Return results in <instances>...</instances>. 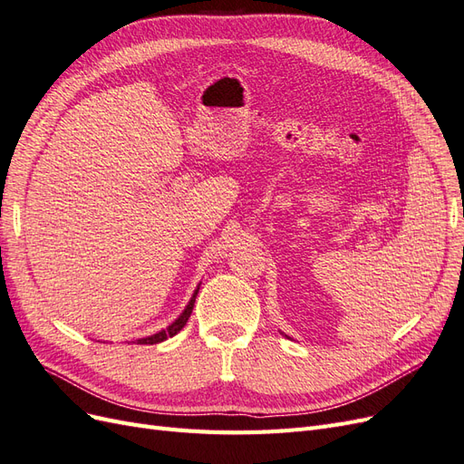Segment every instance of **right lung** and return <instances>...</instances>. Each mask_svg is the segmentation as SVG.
<instances>
[{
  "instance_id": "obj_1",
  "label": "right lung",
  "mask_w": 464,
  "mask_h": 464,
  "mask_svg": "<svg viewBox=\"0 0 464 464\" xmlns=\"http://www.w3.org/2000/svg\"><path fill=\"white\" fill-rule=\"evenodd\" d=\"M198 292H199V286L195 288L191 300H189L188 305H186V310L179 314V317H178L176 321H172L170 325H168V327L162 329V331H159V333H154V334H150V336H145V339H139L137 343H139V344H159V343H162V341H166V339H170V336L178 334L181 329L186 327V323H188V319H189V315H191V312H193V304H195V298H198Z\"/></svg>"
}]
</instances>
